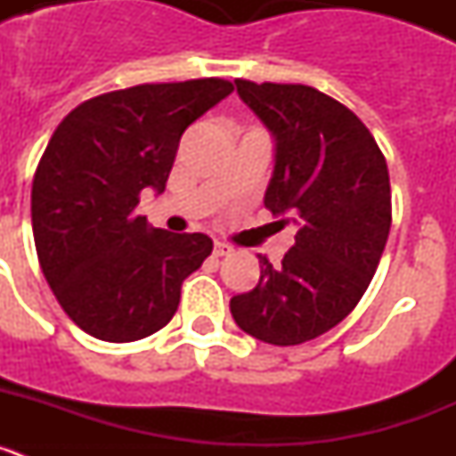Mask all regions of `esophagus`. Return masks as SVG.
<instances>
[{
  "label": "esophagus",
  "mask_w": 456,
  "mask_h": 456,
  "mask_svg": "<svg viewBox=\"0 0 456 456\" xmlns=\"http://www.w3.org/2000/svg\"><path fill=\"white\" fill-rule=\"evenodd\" d=\"M232 251H235V248L228 247V244H224V241H215V256H216V257L231 256Z\"/></svg>",
  "instance_id": "1"
}]
</instances>
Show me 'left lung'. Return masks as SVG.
<instances>
[{
    "label": "left lung",
    "instance_id": "left-lung-1",
    "mask_svg": "<svg viewBox=\"0 0 456 456\" xmlns=\"http://www.w3.org/2000/svg\"><path fill=\"white\" fill-rule=\"evenodd\" d=\"M235 84L276 139L265 208L299 231L276 267L257 256L260 281L231 313L257 340L301 345L340 324L377 272L393 221L388 167L361 118L317 88Z\"/></svg>",
    "mask_w": 456,
    "mask_h": 456
}]
</instances>
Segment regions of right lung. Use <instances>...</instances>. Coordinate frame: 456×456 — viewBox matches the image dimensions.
<instances>
[{
  "label": "right lung",
  "instance_id": "obj_1",
  "mask_svg": "<svg viewBox=\"0 0 456 456\" xmlns=\"http://www.w3.org/2000/svg\"><path fill=\"white\" fill-rule=\"evenodd\" d=\"M231 93L219 77L102 93L52 134L31 187L36 253L66 315L88 336L134 342L175 315L183 281L212 240L151 228L136 205L146 187L164 191L183 132Z\"/></svg>",
  "mask_w": 456,
  "mask_h": 456
}]
</instances>
